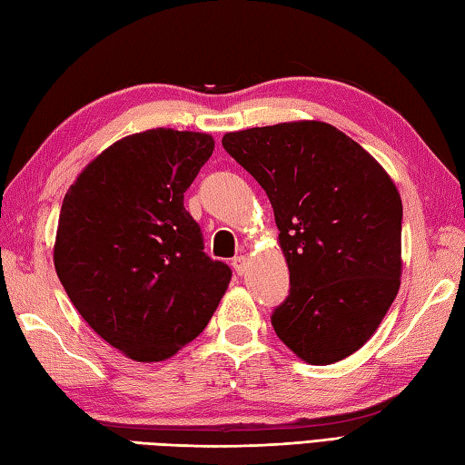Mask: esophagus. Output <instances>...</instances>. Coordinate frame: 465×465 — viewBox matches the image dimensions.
<instances>
[{"mask_svg":"<svg viewBox=\"0 0 465 465\" xmlns=\"http://www.w3.org/2000/svg\"><path fill=\"white\" fill-rule=\"evenodd\" d=\"M232 265H233L235 273L243 275V273H245V268H248V258H245V255H238V258L232 260Z\"/></svg>","mask_w":465,"mask_h":465,"instance_id":"esophagus-1","label":"esophagus"}]
</instances>
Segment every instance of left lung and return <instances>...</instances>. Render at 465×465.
Wrapping results in <instances>:
<instances>
[{"instance_id": "1", "label": "left lung", "mask_w": 465, "mask_h": 465, "mask_svg": "<svg viewBox=\"0 0 465 465\" xmlns=\"http://www.w3.org/2000/svg\"><path fill=\"white\" fill-rule=\"evenodd\" d=\"M225 152L268 193L290 295L272 315L305 363L358 351L378 330L401 278V197L388 172L325 122L230 132Z\"/></svg>"}]
</instances>
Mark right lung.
I'll list each match as a JSON object with an SVG mask.
<instances>
[{"mask_svg": "<svg viewBox=\"0 0 465 465\" xmlns=\"http://www.w3.org/2000/svg\"><path fill=\"white\" fill-rule=\"evenodd\" d=\"M213 145L212 135L170 127L127 135L64 197L57 278L87 325L134 361H163L195 340L232 280L183 207Z\"/></svg>", "mask_w": 465, "mask_h": 465, "instance_id": "add662e5", "label": "right lung"}]
</instances>
